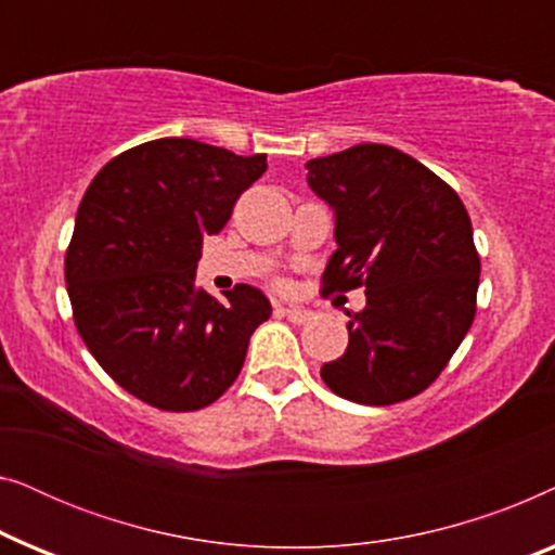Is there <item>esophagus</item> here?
<instances>
[{"instance_id":"obj_1","label":"esophagus","mask_w":555,"mask_h":555,"mask_svg":"<svg viewBox=\"0 0 555 555\" xmlns=\"http://www.w3.org/2000/svg\"><path fill=\"white\" fill-rule=\"evenodd\" d=\"M275 313L287 318V321H293V323H306V321H310V310L298 308V306H291V308L275 306Z\"/></svg>"}]
</instances>
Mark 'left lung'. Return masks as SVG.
Segmentation results:
<instances>
[{"label":"left lung","instance_id":"obj_1","mask_svg":"<svg viewBox=\"0 0 555 555\" xmlns=\"http://www.w3.org/2000/svg\"><path fill=\"white\" fill-rule=\"evenodd\" d=\"M308 186L336 217L325 291L366 287L348 348L323 363L356 404L412 399L442 374L475 318L480 257L457 192L404 151L359 143L310 158Z\"/></svg>","mask_w":555,"mask_h":555}]
</instances>
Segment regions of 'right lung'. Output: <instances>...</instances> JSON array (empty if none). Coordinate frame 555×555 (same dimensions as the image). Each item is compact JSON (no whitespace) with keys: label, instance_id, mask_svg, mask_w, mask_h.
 <instances>
[{"label":"right lung","instance_id":"add662e5","mask_svg":"<svg viewBox=\"0 0 555 555\" xmlns=\"http://www.w3.org/2000/svg\"><path fill=\"white\" fill-rule=\"evenodd\" d=\"M264 169V154L156 139L90 181L65 255L67 295L88 351L135 399L194 412L240 376L270 300L245 283L217 300L194 280L204 234L224 230Z\"/></svg>","mask_w":555,"mask_h":555}]
</instances>
